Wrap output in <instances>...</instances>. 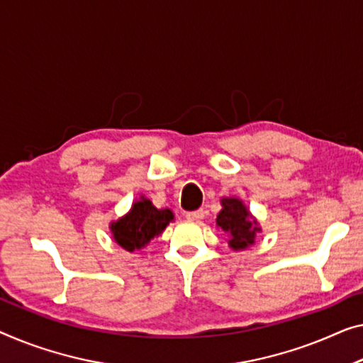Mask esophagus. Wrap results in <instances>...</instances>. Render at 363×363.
<instances>
[{
	"label": "esophagus",
	"instance_id": "1",
	"mask_svg": "<svg viewBox=\"0 0 363 363\" xmlns=\"http://www.w3.org/2000/svg\"><path fill=\"white\" fill-rule=\"evenodd\" d=\"M205 216V212L202 208L200 210H194V212H187L186 213V218L191 220V221H200Z\"/></svg>",
	"mask_w": 363,
	"mask_h": 363
}]
</instances>
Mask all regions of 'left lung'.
Instances as JSON below:
<instances>
[{"label": "left lung", "instance_id": "obj_1", "mask_svg": "<svg viewBox=\"0 0 363 363\" xmlns=\"http://www.w3.org/2000/svg\"><path fill=\"white\" fill-rule=\"evenodd\" d=\"M221 212L216 216V226L228 235V245L235 251H241L254 245L256 235L261 231L257 220L252 218L250 210L236 197L221 199Z\"/></svg>", "mask_w": 363, "mask_h": 363}]
</instances>
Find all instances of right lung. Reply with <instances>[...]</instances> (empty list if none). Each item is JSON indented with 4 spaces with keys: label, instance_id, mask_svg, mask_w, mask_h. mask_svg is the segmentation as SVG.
Masks as SVG:
<instances>
[{
    "label": "right lung",
    "instance_id": "1",
    "mask_svg": "<svg viewBox=\"0 0 363 363\" xmlns=\"http://www.w3.org/2000/svg\"><path fill=\"white\" fill-rule=\"evenodd\" d=\"M174 215L169 208H156L148 199L140 197L130 208V212L111 223L113 240L125 251L142 250L153 240L163 233Z\"/></svg>",
    "mask_w": 363,
    "mask_h": 363
}]
</instances>
